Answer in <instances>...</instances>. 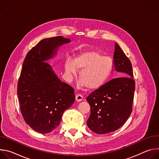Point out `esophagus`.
I'll return each mask as SVG.
<instances>
[{
	"mask_svg": "<svg viewBox=\"0 0 159 159\" xmlns=\"http://www.w3.org/2000/svg\"><path fill=\"white\" fill-rule=\"evenodd\" d=\"M82 99H83V96L81 94H78L75 96V100L77 102H80L82 101Z\"/></svg>",
	"mask_w": 159,
	"mask_h": 159,
	"instance_id": "34e87169",
	"label": "esophagus"
}]
</instances>
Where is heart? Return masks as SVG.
Here are the masks:
<instances>
[{
    "label": "heart",
    "instance_id": "heart-1",
    "mask_svg": "<svg viewBox=\"0 0 159 159\" xmlns=\"http://www.w3.org/2000/svg\"><path fill=\"white\" fill-rule=\"evenodd\" d=\"M112 61L99 52L91 50L80 53L73 61L67 60L65 69L69 75H76L81 70L79 80L82 87L96 90L102 87L109 78L112 70Z\"/></svg>",
    "mask_w": 159,
    "mask_h": 159
}]
</instances>
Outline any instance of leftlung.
I'll use <instances>...</instances> for the list:
<instances>
[{
	"label": "left lung",
	"mask_w": 159,
	"mask_h": 159,
	"mask_svg": "<svg viewBox=\"0 0 159 159\" xmlns=\"http://www.w3.org/2000/svg\"><path fill=\"white\" fill-rule=\"evenodd\" d=\"M114 69L123 77L112 79L86 98L90 107L87 125L98 134L118 129L126 121L132 111L135 89L132 65L116 43Z\"/></svg>",
	"instance_id": "8db88e82"
}]
</instances>
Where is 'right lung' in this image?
<instances>
[{"label": "right lung", "mask_w": 159, "mask_h": 159, "mask_svg": "<svg viewBox=\"0 0 159 159\" xmlns=\"http://www.w3.org/2000/svg\"><path fill=\"white\" fill-rule=\"evenodd\" d=\"M69 42L61 36L44 39L29 51L22 64L17 89L20 110L26 123L41 133L56 129L75 99L74 89L61 82L45 61Z\"/></svg>", "instance_id": "obj_1"}]
</instances>
